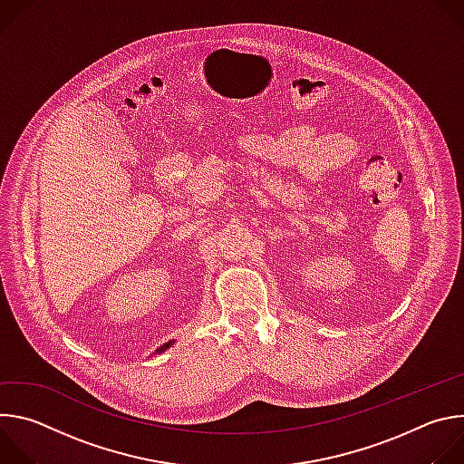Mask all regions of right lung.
I'll return each mask as SVG.
<instances>
[{
  "mask_svg": "<svg viewBox=\"0 0 464 464\" xmlns=\"http://www.w3.org/2000/svg\"><path fill=\"white\" fill-rule=\"evenodd\" d=\"M170 345H172V342H169V343H165V345H161V347H160V349H158V351H156V353H163V351H167V349H169V347H170Z\"/></svg>",
  "mask_w": 464,
  "mask_h": 464,
  "instance_id": "obj_1",
  "label": "right lung"
}]
</instances>
